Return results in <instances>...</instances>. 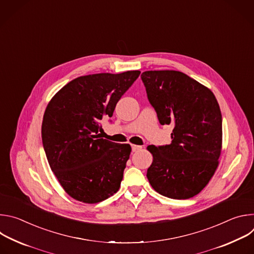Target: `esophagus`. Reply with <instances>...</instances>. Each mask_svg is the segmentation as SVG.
<instances>
[{
    "instance_id": "1",
    "label": "esophagus",
    "mask_w": 254,
    "mask_h": 254,
    "mask_svg": "<svg viewBox=\"0 0 254 254\" xmlns=\"http://www.w3.org/2000/svg\"><path fill=\"white\" fill-rule=\"evenodd\" d=\"M132 152H138L141 150V146H137V144H131Z\"/></svg>"
}]
</instances>
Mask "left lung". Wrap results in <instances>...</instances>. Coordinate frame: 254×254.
<instances>
[{
  "instance_id": "obj_1",
  "label": "left lung",
  "mask_w": 254,
  "mask_h": 254,
  "mask_svg": "<svg viewBox=\"0 0 254 254\" xmlns=\"http://www.w3.org/2000/svg\"><path fill=\"white\" fill-rule=\"evenodd\" d=\"M161 125H173L172 142L149 146L147 177L159 194L189 199L209 183L219 164L222 116L213 92L183 72L144 71L140 75Z\"/></svg>"
}]
</instances>
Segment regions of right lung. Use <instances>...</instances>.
<instances>
[{"label": "right lung", "mask_w": 254, "mask_h": 254, "mask_svg": "<svg viewBox=\"0 0 254 254\" xmlns=\"http://www.w3.org/2000/svg\"><path fill=\"white\" fill-rule=\"evenodd\" d=\"M140 71L80 76L48 103L42 141L49 166L65 192L93 204L117 193L131 148L99 138L100 121L112 118L118 101Z\"/></svg>", "instance_id": "obj_1"}]
</instances>
